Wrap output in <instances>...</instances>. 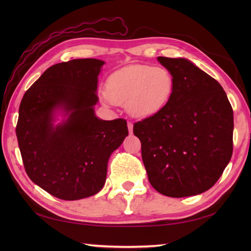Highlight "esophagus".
<instances>
[{"label":"esophagus","mask_w":251,"mask_h":251,"mask_svg":"<svg viewBox=\"0 0 251 251\" xmlns=\"http://www.w3.org/2000/svg\"><path fill=\"white\" fill-rule=\"evenodd\" d=\"M127 126H128V130H129V132L131 134V132H132V127H134V124H132L131 122H128V123H127Z\"/></svg>","instance_id":"34e87169"}]
</instances>
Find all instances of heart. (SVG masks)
Instances as JSON below:
<instances>
[{"mask_svg": "<svg viewBox=\"0 0 251 251\" xmlns=\"http://www.w3.org/2000/svg\"><path fill=\"white\" fill-rule=\"evenodd\" d=\"M175 92L173 73L165 67L132 65L113 72L105 82V101L147 119L167 108Z\"/></svg>", "mask_w": 251, "mask_h": 251, "instance_id": "obj_1", "label": "heart"}]
</instances>
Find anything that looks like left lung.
Returning a JSON list of instances; mask_svg holds the SVG:
<instances>
[{"mask_svg":"<svg viewBox=\"0 0 251 251\" xmlns=\"http://www.w3.org/2000/svg\"><path fill=\"white\" fill-rule=\"evenodd\" d=\"M173 73L167 108L134 125L151 185L169 197L209 190L233 152V110L221 85L185 58L157 57Z\"/></svg>","mask_w":251,"mask_h":251,"instance_id":"8db88e82","label":"left lung"}]
</instances>
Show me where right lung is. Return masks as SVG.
<instances>
[{
	"mask_svg": "<svg viewBox=\"0 0 251 251\" xmlns=\"http://www.w3.org/2000/svg\"><path fill=\"white\" fill-rule=\"evenodd\" d=\"M104 63L93 58L57 63L21 100L16 135L25 172L60 200L97 194L111 154L128 136L125 120L104 121L95 113Z\"/></svg>",
	"mask_w": 251,
	"mask_h": 251,
	"instance_id": "1",
	"label": "right lung"
}]
</instances>
